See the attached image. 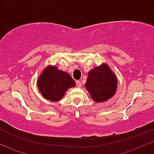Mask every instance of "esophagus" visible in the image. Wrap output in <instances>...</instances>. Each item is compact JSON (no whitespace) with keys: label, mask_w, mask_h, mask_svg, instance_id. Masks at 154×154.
Wrapping results in <instances>:
<instances>
[{"label":"esophagus","mask_w":154,"mask_h":154,"mask_svg":"<svg viewBox=\"0 0 154 154\" xmlns=\"http://www.w3.org/2000/svg\"><path fill=\"white\" fill-rule=\"evenodd\" d=\"M76 86H78V87H81V81H76Z\"/></svg>","instance_id":"obj_1"}]
</instances>
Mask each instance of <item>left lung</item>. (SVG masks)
Wrapping results in <instances>:
<instances>
[{
	"instance_id": "left-lung-1",
	"label": "left lung",
	"mask_w": 154,
	"mask_h": 154,
	"mask_svg": "<svg viewBox=\"0 0 154 154\" xmlns=\"http://www.w3.org/2000/svg\"><path fill=\"white\" fill-rule=\"evenodd\" d=\"M85 87L94 102H105L115 95L117 79L109 67L104 63L88 72Z\"/></svg>"
}]
</instances>
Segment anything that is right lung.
I'll use <instances>...</instances> for the list:
<instances>
[{
	"label": "right lung",
	"mask_w": 154,
	"mask_h": 154,
	"mask_svg": "<svg viewBox=\"0 0 154 154\" xmlns=\"http://www.w3.org/2000/svg\"><path fill=\"white\" fill-rule=\"evenodd\" d=\"M75 86V81L69 74L58 70L56 66H48L37 80V86L42 95L52 102L60 100L67 90Z\"/></svg>",
	"instance_id": "add662e5"
}]
</instances>
